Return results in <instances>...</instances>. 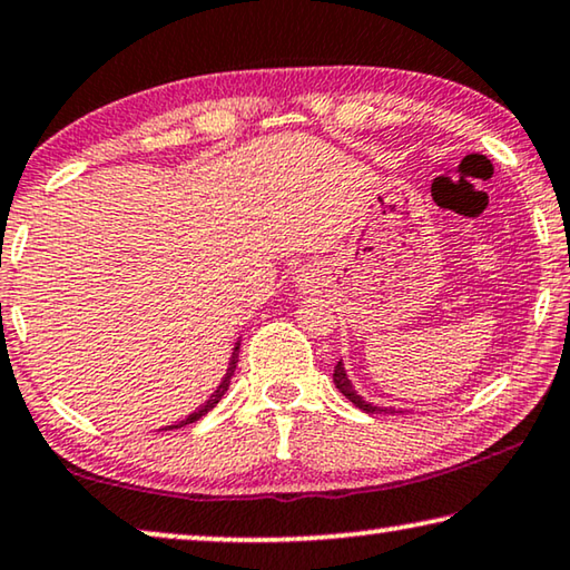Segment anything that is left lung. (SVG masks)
I'll use <instances>...</instances> for the list:
<instances>
[{"instance_id": "obj_1", "label": "left lung", "mask_w": 570, "mask_h": 570, "mask_svg": "<svg viewBox=\"0 0 570 570\" xmlns=\"http://www.w3.org/2000/svg\"><path fill=\"white\" fill-rule=\"evenodd\" d=\"M332 377H334V385H337V391L345 395L347 401L355 403L360 411H365V413H401V411H395V409H381V405H373V403L363 401V395H357L355 387H352L350 377L345 373V365H342V363L334 365V375Z\"/></svg>"}]
</instances>
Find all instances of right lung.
Instances as JSON below:
<instances>
[{"label":"right lung","mask_w":570,"mask_h":570,"mask_svg":"<svg viewBox=\"0 0 570 570\" xmlns=\"http://www.w3.org/2000/svg\"><path fill=\"white\" fill-rule=\"evenodd\" d=\"M238 352H240V342H236V347H233V355H230L228 373H225V377H223V381H220L218 391H215V393L210 395V399L205 401V405H200V409H197L195 413H189L185 421H179V423H175V426H169V429H183V426H187V423H195V421H200L207 411H210V409H215V405H218V401L223 399L225 391H228V385H230V377H233V373H236V365H238Z\"/></svg>","instance_id":"right-lung-1"}]
</instances>
